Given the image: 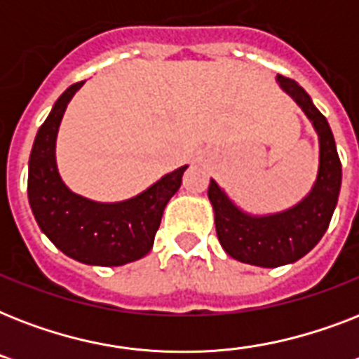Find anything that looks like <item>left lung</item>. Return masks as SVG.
<instances>
[{
	"label": "left lung",
	"mask_w": 359,
	"mask_h": 359,
	"mask_svg": "<svg viewBox=\"0 0 359 359\" xmlns=\"http://www.w3.org/2000/svg\"><path fill=\"white\" fill-rule=\"evenodd\" d=\"M276 81L300 106L318 135V171L309 194L287 210L259 216L242 210L214 179L208 186L216 233L225 253L262 268L296 262L320 242L337 207L343 179L339 154L326 117L294 80L278 74Z\"/></svg>",
	"instance_id": "8db88e82"
}]
</instances>
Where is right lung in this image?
<instances>
[{
	"label": "right lung",
	"instance_id": "1",
	"mask_svg": "<svg viewBox=\"0 0 359 359\" xmlns=\"http://www.w3.org/2000/svg\"><path fill=\"white\" fill-rule=\"evenodd\" d=\"M83 83L70 86L55 100L36 132L27 175L29 207L42 233L67 257L93 266H123L151 251L163 208L180 188L188 165L124 201L100 203L74 194L59 175L55 141L65 109Z\"/></svg>",
	"mask_w": 359,
	"mask_h": 359
}]
</instances>
